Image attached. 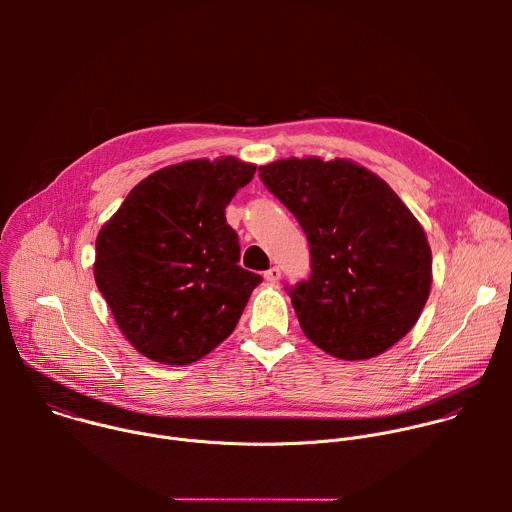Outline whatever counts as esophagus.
Masks as SVG:
<instances>
[{"label": "esophagus", "mask_w": 512, "mask_h": 512, "mask_svg": "<svg viewBox=\"0 0 512 512\" xmlns=\"http://www.w3.org/2000/svg\"><path fill=\"white\" fill-rule=\"evenodd\" d=\"M265 281L267 283H277L279 281V277H281V271H279V267H271V269H267L265 271Z\"/></svg>", "instance_id": "34e87169"}]
</instances>
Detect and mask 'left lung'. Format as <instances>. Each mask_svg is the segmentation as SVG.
Segmentation results:
<instances>
[{
    "mask_svg": "<svg viewBox=\"0 0 512 512\" xmlns=\"http://www.w3.org/2000/svg\"><path fill=\"white\" fill-rule=\"evenodd\" d=\"M259 176L310 245V277L285 287L304 334L344 360L399 342L431 287V249L401 198L348 160L287 158Z\"/></svg>",
    "mask_w": 512,
    "mask_h": 512,
    "instance_id": "1",
    "label": "left lung"
}]
</instances>
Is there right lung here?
<instances>
[{
  "label": "right lung",
  "mask_w": 512,
  "mask_h": 512,
  "mask_svg": "<svg viewBox=\"0 0 512 512\" xmlns=\"http://www.w3.org/2000/svg\"><path fill=\"white\" fill-rule=\"evenodd\" d=\"M253 174L235 158L168 166L141 180L101 229L95 281L143 356L190 364L235 330L263 277L239 265L225 208Z\"/></svg>",
  "instance_id": "obj_1"
}]
</instances>
